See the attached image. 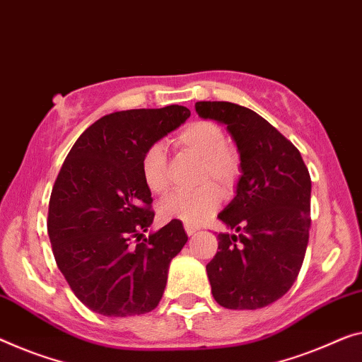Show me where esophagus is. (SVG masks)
I'll list each match as a JSON object with an SVG mask.
<instances>
[{
    "instance_id": "34e87169",
    "label": "esophagus",
    "mask_w": 362,
    "mask_h": 362,
    "mask_svg": "<svg viewBox=\"0 0 362 362\" xmlns=\"http://www.w3.org/2000/svg\"><path fill=\"white\" fill-rule=\"evenodd\" d=\"M183 228H185V233L188 234V235H193L198 230V228L197 226H192V224H185L183 226Z\"/></svg>"
}]
</instances>
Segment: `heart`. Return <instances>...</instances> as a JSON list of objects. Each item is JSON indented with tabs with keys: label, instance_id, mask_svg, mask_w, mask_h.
Returning <instances> with one entry per match:
<instances>
[{
	"label": "heart",
	"instance_id": "1",
	"mask_svg": "<svg viewBox=\"0 0 362 362\" xmlns=\"http://www.w3.org/2000/svg\"><path fill=\"white\" fill-rule=\"evenodd\" d=\"M174 144L185 153L202 159V182L214 180L224 190L233 188L242 174V158L218 123L198 120L188 123L175 134ZM139 170L144 185L153 193H165L169 188V158L160 143L144 151ZM219 190L208 183L197 192H174L159 203V216L165 221L179 219L185 224H199L219 206Z\"/></svg>",
	"mask_w": 362,
	"mask_h": 362
}]
</instances>
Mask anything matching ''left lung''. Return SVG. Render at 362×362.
<instances>
[{
  "label": "left lung",
  "instance_id": "left-lung-1",
  "mask_svg": "<svg viewBox=\"0 0 362 362\" xmlns=\"http://www.w3.org/2000/svg\"><path fill=\"white\" fill-rule=\"evenodd\" d=\"M199 117L228 125L242 158L237 195L218 214L235 234H218L206 265L211 293L226 309L255 310L298 279L310 230V175L299 149L247 107L197 102Z\"/></svg>",
  "mask_w": 362,
  "mask_h": 362
}]
</instances>
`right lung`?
I'll return each instance as SVG.
<instances>
[{
    "label": "right lung",
    "instance_id": "obj_1",
    "mask_svg": "<svg viewBox=\"0 0 362 362\" xmlns=\"http://www.w3.org/2000/svg\"><path fill=\"white\" fill-rule=\"evenodd\" d=\"M188 117L182 105L110 113L64 159L48 203V237L69 288L97 314H148L163 298L169 263L188 237L179 219L143 235L154 211L139 163Z\"/></svg>",
    "mask_w": 362,
    "mask_h": 362
}]
</instances>
